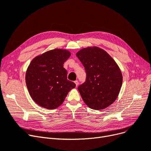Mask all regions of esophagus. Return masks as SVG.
Wrapping results in <instances>:
<instances>
[{"mask_svg": "<svg viewBox=\"0 0 151 151\" xmlns=\"http://www.w3.org/2000/svg\"><path fill=\"white\" fill-rule=\"evenodd\" d=\"M75 83L76 84V86H78V80L75 81Z\"/></svg>", "mask_w": 151, "mask_h": 151, "instance_id": "obj_1", "label": "esophagus"}]
</instances>
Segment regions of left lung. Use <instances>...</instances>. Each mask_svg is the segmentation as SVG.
Returning <instances> with one entry per match:
<instances>
[{"label": "left lung", "instance_id": "8db88e82", "mask_svg": "<svg viewBox=\"0 0 151 151\" xmlns=\"http://www.w3.org/2000/svg\"><path fill=\"white\" fill-rule=\"evenodd\" d=\"M84 66L86 81L78 87L89 108L103 109L118 98L122 83L121 71L113 58L97 47H87L76 53Z\"/></svg>", "mask_w": 151, "mask_h": 151}]
</instances>
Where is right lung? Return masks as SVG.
<instances>
[{"mask_svg": "<svg viewBox=\"0 0 151 151\" xmlns=\"http://www.w3.org/2000/svg\"><path fill=\"white\" fill-rule=\"evenodd\" d=\"M63 49L50 50L33 58L27 70L26 85L32 99L41 107L53 109L63 103L68 92L76 86L67 80L63 68L70 57Z\"/></svg>", "mask_w": 151, "mask_h": 151, "instance_id": "right-lung-1", "label": "right lung"}]
</instances>
